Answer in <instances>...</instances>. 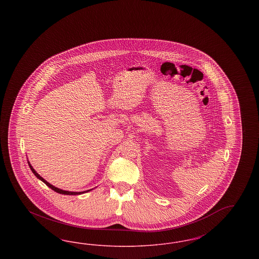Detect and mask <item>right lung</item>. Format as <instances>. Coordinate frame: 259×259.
Returning a JSON list of instances; mask_svg holds the SVG:
<instances>
[{
  "label": "right lung",
  "mask_w": 259,
  "mask_h": 259,
  "mask_svg": "<svg viewBox=\"0 0 259 259\" xmlns=\"http://www.w3.org/2000/svg\"><path fill=\"white\" fill-rule=\"evenodd\" d=\"M28 164H29V167H30V169H31V171L33 172V174L37 177V179L39 180V181H41L42 183H45L46 185H48L49 187H50L52 190H54V191H56V192H58V193H60V194H64V195H80V194H83V193H85V192H88V191H90V190H92V189H88V190H85V191H80V192H75V191H67V190H63V189H60V188H58V187H56V186H54V185H50L49 182H47L44 178H41L38 174H37L36 171H35V169L33 168V166L31 165V163L28 161Z\"/></svg>",
  "instance_id": "right-lung-1"
}]
</instances>
